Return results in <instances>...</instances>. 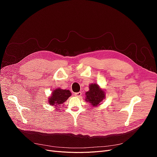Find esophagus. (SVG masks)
I'll use <instances>...</instances> for the list:
<instances>
[{
  "label": "esophagus",
  "instance_id": "esophagus-1",
  "mask_svg": "<svg viewBox=\"0 0 157 157\" xmlns=\"http://www.w3.org/2000/svg\"><path fill=\"white\" fill-rule=\"evenodd\" d=\"M75 96L76 97H78V98H80V96H82V92H76L75 93Z\"/></svg>",
  "mask_w": 157,
  "mask_h": 157
}]
</instances>
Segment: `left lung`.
I'll return each instance as SVG.
<instances>
[{"mask_svg": "<svg viewBox=\"0 0 157 157\" xmlns=\"http://www.w3.org/2000/svg\"><path fill=\"white\" fill-rule=\"evenodd\" d=\"M89 89V91L86 93V101L93 107L100 105V103L105 99V91L100 88L97 84H90Z\"/></svg>", "mask_w": 157, "mask_h": 157, "instance_id": "obj_1", "label": "left lung"}]
</instances>
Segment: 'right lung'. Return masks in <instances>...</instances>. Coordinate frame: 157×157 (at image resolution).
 I'll return each instance as SVG.
<instances>
[{"mask_svg":"<svg viewBox=\"0 0 157 157\" xmlns=\"http://www.w3.org/2000/svg\"><path fill=\"white\" fill-rule=\"evenodd\" d=\"M52 93L51 96L48 98V103L55 107L63 103L71 96L69 90L61 88H57Z\"/></svg>","mask_w":157,"mask_h":157,"instance_id":"1","label":"right lung"}]
</instances>
